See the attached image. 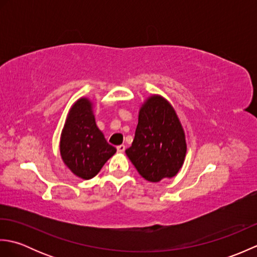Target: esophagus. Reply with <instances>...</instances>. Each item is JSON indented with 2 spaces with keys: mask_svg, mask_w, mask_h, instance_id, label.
I'll use <instances>...</instances> for the list:
<instances>
[{
  "mask_svg": "<svg viewBox=\"0 0 257 257\" xmlns=\"http://www.w3.org/2000/svg\"><path fill=\"white\" fill-rule=\"evenodd\" d=\"M117 150L118 152H123L125 150V146L124 145H120L117 147Z\"/></svg>",
  "mask_w": 257,
  "mask_h": 257,
  "instance_id": "34e87169",
  "label": "esophagus"
}]
</instances>
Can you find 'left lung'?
Segmentation results:
<instances>
[{
    "label": "left lung",
    "instance_id": "obj_1",
    "mask_svg": "<svg viewBox=\"0 0 257 257\" xmlns=\"http://www.w3.org/2000/svg\"><path fill=\"white\" fill-rule=\"evenodd\" d=\"M185 154L184 130L174 108L162 96H150L140 107L135 139L125 155L141 177L159 182L177 176Z\"/></svg>",
    "mask_w": 257,
    "mask_h": 257
}]
</instances>
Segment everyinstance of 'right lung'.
<instances>
[{
    "mask_svg": "<svg viewBox=\"0 0 257 257\" xmlns=\"http://www.w3.org/2000/svg\"><path fill=\"white\" fill-rule=\"evenodd\" d=\"M59 151L69 170L84 180L94 178L109 158L116 154V148L107 143L97 127L92 102L88 98H79L69 109Z\"/></svg>",
    "mask_w": 257,
    "mask_h": 257,
    "instance_id": "right-lung-1",
    "label": "right lung"
}]
</instances>
